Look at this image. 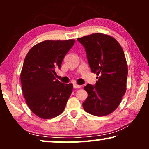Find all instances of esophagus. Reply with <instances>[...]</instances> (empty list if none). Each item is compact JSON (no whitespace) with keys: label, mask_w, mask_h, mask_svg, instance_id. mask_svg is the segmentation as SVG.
I'll return each mask as SVG.
<instances>
[{"label":"esophagus","mask_w":149,"mask_h":149,"mask_svg":"<svg viewBox=\"0 0 149 149\" xmlns=\"http://www.w3.org/2000/svg\"><path fill=\"white\" fill-rule=\"evenodd\" d=\"M73 87L75 89H77V88H81V86L78 84H77V83H74V84H73Z\"/></svg>","instance_id":"1"}]
</instances>
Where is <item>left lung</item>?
<instances>
[{"label":"left lung","instance_id":"1","mask_svg":"<svg viewBox=\"0 0 149 149\" xmlns=\"http://www.w3.org/2000/svg\"><path fill=\"white\" fill-rule=\"evenodd\" d=\"M87 53L91 72L97 75L95 86L87 84L83 109L91 115L102 117L119 107L126 91L127 64L121 46L113 36L93 33L77 38Z\"/></svg>","mask_w":149,"mask_h":149}]
</instances>
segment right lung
<instances>
[{
    "mask_svg": "<svg viewBox=\"0 0 149 149\" xmlns=\"http://www.w3.org/2000/svg\"><path fill=\"white\" fill-rule=\"evenodd\" d=\"M75 40H47L35 45L26 55L20 74L22 92L28 107L45 119L64 111L72 93V83L64 84L54 76Z\"/></svg>",
    "mask_w": 149,
    "mask_h": 149,
    "instance_id": "add662e5",
    "label": "right lung"
}]
</instances>
